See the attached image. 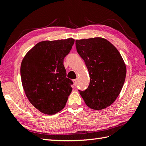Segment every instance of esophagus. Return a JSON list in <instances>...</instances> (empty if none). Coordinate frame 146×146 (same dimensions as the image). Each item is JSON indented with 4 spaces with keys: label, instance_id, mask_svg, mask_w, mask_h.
<instances>
[{
    "label": "esophagus",
    "instance_id": "1",
    "mask_svg": "<svg viewBox=\"0 0 146 146\" xmlns=\"http://www.w3.org/2000/svg\"><path fill=\"white\" fill-rule=\"evenodd\" d=\"M73 83H74V86H76V84H77V80L76 79L73 80Z\"/></svg>",
    "mask_w": 146,
    "mask_h": 146
}]
</instances>
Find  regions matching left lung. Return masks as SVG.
I'll list each match as a JSON object with an SVG mask.
<instances>
[{
    "instance_id": "obj_1",
    "label": "left lung",
    "mask_w": 146,
    "mask_h": 146,
    "mask_svg": "<svg viewBox=\"0 0 146 146\" xmlns=\"http://www.w3.org/2000/svg\"><path fill=\"white\" fill-rule=\"evenodd\" d=\"M77 52L89 71L90 83L79 90L86 104L100 110L113 104L124 84L126 69L118 50L102 37L76 40Z\"/></svg>"
}]
</instances>
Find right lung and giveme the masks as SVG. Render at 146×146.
<instances>
[{
  "instance_id": "add662e5",
  "label": "right lung",
  "mask_w": 146,
  "mask_h": 146,
  "mask_svg": "<svg viewBox=\"0 0 146 146\" xmlns=\"http://www.w3.org/2000/svg\"><path fill=\"white\" fill-rule=\"evenodd\" d=\"M72 38L37 43L21 62L20 74L26 96L43 113L54 115L65 107L73 81L66 78L63 60L72 49Z\"/></svg>"
}]
</instances>
